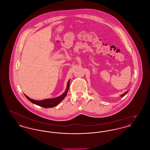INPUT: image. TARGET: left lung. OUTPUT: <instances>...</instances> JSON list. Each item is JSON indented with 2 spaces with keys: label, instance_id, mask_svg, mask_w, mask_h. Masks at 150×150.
I'll use <instances>...</instances> for the list:
<instances>
[{
  "label": "left lung",
  "instance_id": "obj_1",
  "mask_svg": "<svg viewBox=\"0 0 150 150\" xmlns=\"http://www.w3.org/2000/svg\"><path fill=\"white\" fill-rule=\"evenodd\" d=\"M128 91H127L126 92H125V93H124L123 94H121L120 96H121V97H123V96H125V95L127 93H128Z\"/></svg>",
  "mask_w": 150,
  "mask_h": 150
}]
</instances>
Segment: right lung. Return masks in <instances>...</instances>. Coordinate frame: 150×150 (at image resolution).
Wrapping results in <instances>:
<instances>
[{
  "mask_svg": "<svg viewBox=\"0 0 150 150\" xmlns=\"http://www.w3.org/2000/svg\"><path fill=\"white\" fill-rule=\"evenodd\" d=\"M69 87H70V80H69V81L67 83V88L64 93H63L62 95H61L60 96L56 97V98H52V99H45V100H33V99L29 98L25 94V96L28 98V100H29L31 102H32L33 103L36 105L38 106L44 107V108L55 107L64 99V97L66 96V95L67 94L68 91L69 89Z\"/></svg>",
  "mask_w": 150,
  "mask_h": 150,
  "instance_id": "obj_1",
  "label": "right lung"
}]
</instances>
